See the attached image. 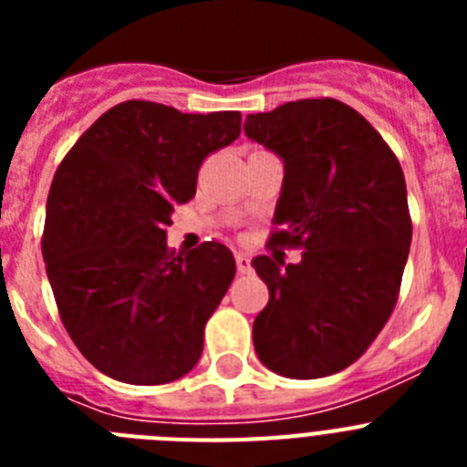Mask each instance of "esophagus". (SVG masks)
Returning <instances> with one entry per match:
<instances>
[{
    "mask_svg": "<svg viewBox=\"0 0 467 467\" xmlns=\"http://www.w3.org/2000/svg\"><path fill=\"white\" fill-rule=\"evenodd\" d=\"M236 269H238V274H253V259L247 257V254H243V253H238L236 254Z\"/></svg>",
    "mask_w": 467,
    "mask_h": 467,
    "instance_id": "1",
    "label": "esophagus"
}]
</instances>
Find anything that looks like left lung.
Listing matches in <instances>:
<instances>
[{
  "label": "left lung",
  "instance_id": "left-lung-1",
  "mask_svg": "<svg viewBox=\"0 0 467 467\" xmlns=\"http://www.w3.org/2000/svg\"><path fill=\"white\" fill-rule=\"evenodd\" d=\"M245 135L285 161L271 245L299 264L257 257L269 304L254 350L287 379L337 374L369 348L400 296L411 217L398 156L374 126L334 98L247 114Z\"/></svg>",
  "mask_w": 467,
  "mask_h": 467
}]
</instances>
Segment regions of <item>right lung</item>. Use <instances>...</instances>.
Returning a JSON list of instances; mask_svg holds the SVG:
<instances>
[{"instance_id":"obj_1","label":"right lung","mask_w":467,"mask_h":467,"mask_svg":"<svg viewBox=\"0 0 467 467\" xmlns=\"http://www.w3.org/2000/svg\"><path fill=\"white\" fill-rule=\"evenodd\" d=\"M241 135V111L182 114L150 100L105 111L51 182L41 253L65 329L107 377L135 386L192 372L236 275L222 243L175 254L166 229L198 168Z\"/></svg>"}]
</instances>
